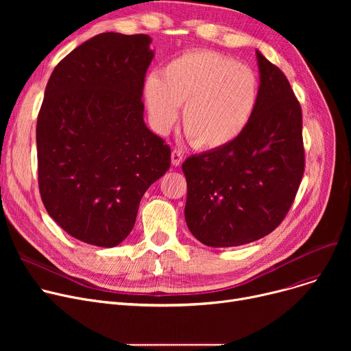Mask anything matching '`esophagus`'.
<instances>
[{"mask_svg":"<svg viewBox=\"0 0 351 351\" xmlns=\"http://www.w3.org/2000/svg\"><path fill=\"white\" fill-rule=\"evenodd\" d=\"M171 158H172V163H173L175 166H179V165L182 163V160H183V154H182V151H179V149H173Z\"/></svg>","mask_w":351,"mask_h":351,"instance_id":"obj_1","label":"esophagus"}]
</instances>
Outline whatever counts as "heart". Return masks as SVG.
<instances>
[{
    "instance_id": "obj_1",
    "label": "heart",
    "mask_w": 351,
    "mask_h": 351,
    "mask_svg": "<svg viewBox=\"0 0 351 351\" xmlns=\"http://www.w3.org/2000/svg\"><path fill=\"white\" fill-rule=\"evenodd\" d=\"M145 101L156 131L165 132L183 106L182 128L200 149L217 151L236 142L250 126L261 104L257 73L216 51L179 55L159 75L145 81Z\"/></svg>"
}]
</instances>
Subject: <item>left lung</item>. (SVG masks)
<instances>
[{
    "label": "left lung",
    "instance_id": "8db88e82",
    "mask_svg": "<svg viewBox=\"0 0 351 351\" xmlns=\"http://www.w3.org/2000/svg\"><path fill=\"white\" fill-rule=\"evenodd\" d=\"M261 104L232 145L188 158L185 219L212 247L246 245L271 233L290 210L304 173L302 106L280 68L257 51Z\"/></svg>",
    "mask_w": 351,
    "mask_h": 351
}]
</instances>
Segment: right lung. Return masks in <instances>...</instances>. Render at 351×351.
<instances>
[{
  "label": "right lung",
  "instance_id": "1",
  "mask_svg": "<svg viewBox=\"0 0 351 351\" xmlns=\"http://www.w3.org/2000/svg\"><path fill=\"white\" fill-rule=\"evenodd\" d=\"M149 44L145 34L92 36L60 61L45 88L36 121L41 199L88 245H119L143 193L171 166V147L143 122Z\"/></svg>",
  "mask_w": 351,
  "mask_h": 351
}]
</instances>
